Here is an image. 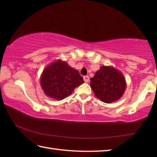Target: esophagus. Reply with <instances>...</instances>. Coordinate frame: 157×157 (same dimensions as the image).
<instances>
[{
	"mask_svg": "<svg viewBox=\"0 0 157 157\" xmlns=\"http://www.w3.org/2000/svg\"><path fill=\"white\" fill-rule=\"evenodd\" d=\"M83 78H84V81L85 82H89V78L88 75L84 76Z\"/></svg>",
	"mask_w": 157,
	"mask_h": 157,
	"instance_id": "esophagus-1",
	"label": "esophagus"
}]
</instances>
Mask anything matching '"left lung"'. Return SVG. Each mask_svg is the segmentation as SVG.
<instances>
[{
	"mask_svg": "<svg viewBox=\"0 0 157 157\" xmlns=\"http://www.w3.org/2000/svg\"><path fill=\"white\" fill-rule=\"evenodd\" d=\"M90 84L95 96L106 103L118 100L126 88L123 74L108 66H102L91 78Z\"/></svg>",
	"mask_w": 157,
	"mask_h": 157,
	"instance_id": "8db88e82",
	"label": "left lung"
}]
</instances>
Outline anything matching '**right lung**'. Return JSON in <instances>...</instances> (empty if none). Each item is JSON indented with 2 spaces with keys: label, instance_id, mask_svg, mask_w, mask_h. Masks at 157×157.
Segmentation results:
<instances>
[{
  "label": "right lung",
  "instance_id": "obj_1",
  "mask_svg": "<svg viewBox=\"0 0 157 157\" xmlns=\"http://www.w3.org/2000/svg\"><path fill=\"white\" fill-rule=\"evenodd\" d=\"M82 83L83 78L79 71L61 60L45 68L41 78V87L45 94L57 100L68 97Z\"/></svg>",
  "mask_w": 157,
  "mask_h": 157
}]
</instances>
